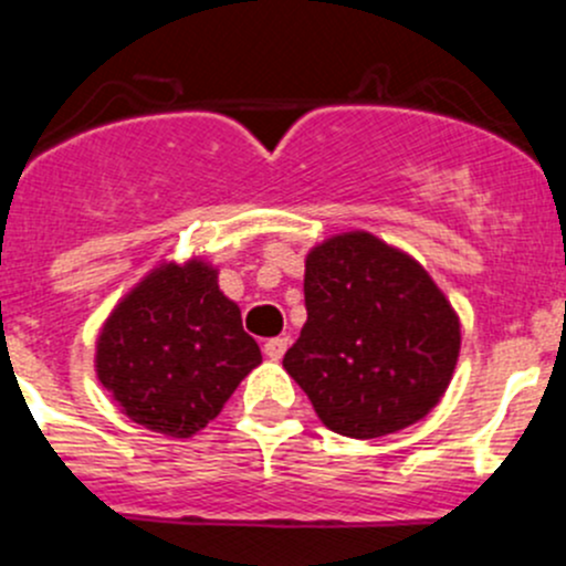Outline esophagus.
<instances>
[{
    "mask_svg": "<svg viewBox=\"0 0 566 566\" xmlns=\"http://www.w3.org/2000/svg\"><path fill=\"white\" fill-rule=\"evenodd\" d=\"M265 356L271 358V361H279V358L284 356V350H287V336H273V339L265 342Z\"/></svg>",
    "mask_w": 566,
    "mask_h": 566,
    "instance_id": "esophagus-1",
    "label": "esophagus"
}]
</instances>
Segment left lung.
<instances>
[{
  "label": "left lung",
  "mask_w": 566,
  "mask_h": 566,
  "mask_svg": "<svg viewBox=\"0 0 566 566\" xmlns=\"http://www.w3.org/2000/svg\"><path fill=\"white\" fill-rule=\"evenodd\" d=\"M306 325L284 369L319 421L347 438H380L424 419L452 380L460 319L430 273L369 232L306 256Z\"/></svg>",
  "instance_id": "8db88e82"
}]
</instances>
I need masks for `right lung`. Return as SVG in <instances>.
<instances>
[{"mask_svg":"<svg viewBox=\"0 0 566 566\" xmlns=\"http://www.w3.org/2000/svg\"><path fill=\"white\" fill-rule=\"evenodd\" d=\"M262 361L241 310L205 262H164L130 290L98 336L95 367L128 419L191 438Z\"/></svg>","mask_w":566,"mask_h":566,"instance_id":"add662e5","label":"right lung"}]
</instances>
